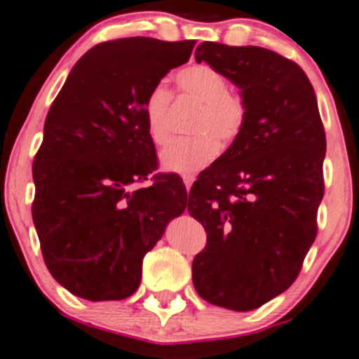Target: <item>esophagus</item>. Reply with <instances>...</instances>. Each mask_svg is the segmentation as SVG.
I'll return each mask as SVG.
<instances>
[{
	"instance_id": "1",
	"label": "esophagus",
	"mask_w": 359,
	"mask_h": 359,
	"mask_svg": "<svg viewBox=\"0 0 359 359\" xmlns=\"http://www.w3.org/2000/svg\"><path fill=\"white\" fill-rule=\"evenodd\" d=\"M182 182H184V186H186V189L189 191L191 186H193V182H194V175H182Z\"/></svg>"
}]
</instances>
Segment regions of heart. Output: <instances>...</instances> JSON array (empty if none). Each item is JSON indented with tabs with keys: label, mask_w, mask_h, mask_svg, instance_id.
Here are the masks:
<instances>
[{
	"label": "heart",
	"mask_w": 359,
	"mask_h": 359,
	"mask_svg": "<svg viewBox=\"0 0 359 359\" xmlns=\"http://www.w3.org/2000/svg\"><path fill=\"white\" fill-rule=\"evenodd\" d=\"M177 86L184 95L201 104L191 132L194 137L173 140L161 153V166L168 172L193 173L208 165L219 153L220 144H231L247 121L243 95L231 90L229 76L208 64H193L177 74ZM172 93L165 85H154L144 100L147 133L156 146L170 139Z\"/></svg>",
	"instance_id": "1"
}]
</instances>
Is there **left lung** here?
<instances>
[{
	"mask_svg": "<svg viewBox=\"0 0 359 359\" xmlns=\"http://www.w3.org/2000/svg\"><path fill=\"white\" fill-rule=\"evenodd\" d=\"M196 62L229 76L247 121L191 187L189 213L206 231L193 283L213 306L252 311L297 280L316 238L325 128L309 78L287 57L205 41Z\"/></svg>",
	"mask_w": 359,
	"mask_h": 359,
	"instance_id": "obj_1",
	"label": "left lung"
}]
</instances>
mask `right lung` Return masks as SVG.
<instances>
[{
	"label": "right lung",
	"instance_id": "add662e5",
	"mask_svg": "<svg viewBox=\"0 0 359 359\" xmlns=\"http://www.w3.org/2000/svg\"><path fill=\"white\" fill-rule=\"evenodd\" d=\"M196 41L121 38L90 48L69 72L45 119L32 163V222L50 274L86 300H121L139 288L142 259L187 193L156 170L144 100Z\"/></svg>",
	"mask_w": 359,
	"mask_h": 359
}]
</instances>
